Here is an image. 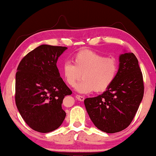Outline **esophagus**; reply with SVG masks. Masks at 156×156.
<instances>
[{
	"label": "esophagus",
	"mask_w": 156,
	"mask_h": 156,
	"mask_svg": "<svg viewBox=\"0 0 156 156\" xmlns=\"http://www.w3.org/2000/svg\"><path fill=\"white\" fill-rule=\"evenodd\" d=\"M76 98H77L78 101H83L84 100H85V97H84V96H80V95H78V94H77V95L76 96Z\"/></svg>",
	"instance_id": "obj_1"
}]
</instances>
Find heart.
Segmentation results:
<instances>
[{"mask_svg":"<svg viewBox=\"0 0 156 156\" xmlns=\"http://www.w3.org/2000/svg\"><path fill=\"white\" fill-rule=\"evenodd\" d=\"M72 61L73 63L67 61L63 64L62 73L71 87H74L83 78L76 86V90L80 93L103 92L110 87L117 76V60L95 51H79L73 55Z\"/></svg>","mask_w":156,"mask_h":156,"instance_id":"b5f03b06","label":"heart"}]
</instances>
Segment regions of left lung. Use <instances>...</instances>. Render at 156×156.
Here are the masks:
<instances>
[{
	"mask_svg": "<svg viewBox=\"0 0 156 156\" xmlns=\"http://www.w3.org/2000/svg\"><path fill=\"white\" fill-rule=\"evenodd\" d=\"M115 81L101 95L84 101L89 116L98 129L120 132L130 124L144 96V81L138 60L133 53L119 57Z\"/></svg>",
	"mask_w": 156,
	"mask_h": 156,
	"instance_id": "8db88e82",
	"label": "left lung"
}]
</instances>
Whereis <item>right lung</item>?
<instances>
[{"label": "right lung", "instance_id": "add662e5", "mask_svg": "<svg viewBox=\"0 0 156 156\" xmlns=\"http://www.w3.org/2000/svg\"><path fill=\"white\" fill-rule=\"evenodd\" d=\"M66 48L43 44L24 56L17 67L16 105L25 122L35 131H53L66 117L62 104L72 91L60 77L56 63Z\"/></svg>", "mask_w": 156, "mask_h": 156}]
</instances>
